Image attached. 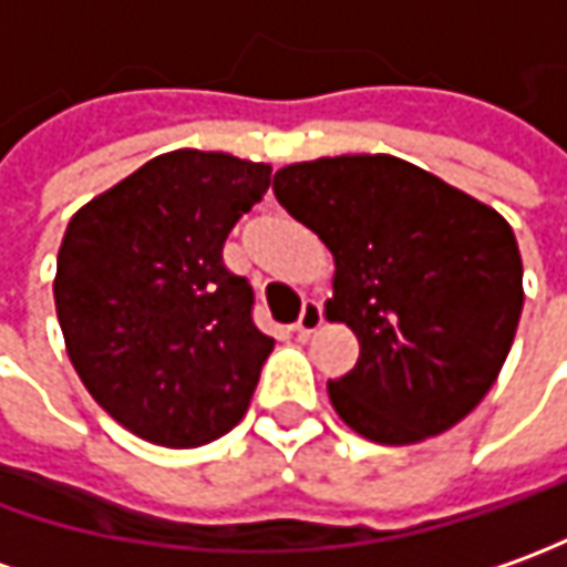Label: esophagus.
<instances>
[{"label": "esophagus", "mask_w": 567, "mask_h": 567, "mask_svg": "<svg viewBox=\"0 0 567 567\" xmlns=\"http://www.w3.org/2000/svg\"><path fill=\"white\" fill-rule=\"evenodd\" d=\"M324 324V311H321V302H315V299H309L306 306H302V315H299V321L292 324L296 328V333L299 337H311L315 330Z\"/></svg>", "instance_id": "obj_1"}]
</instances>
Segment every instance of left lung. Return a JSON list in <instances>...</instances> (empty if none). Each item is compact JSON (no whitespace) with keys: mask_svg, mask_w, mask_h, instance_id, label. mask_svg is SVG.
<instances>
[{"mask_svg":"<svg viewBox=\"0 0 567 567\" xmlns=\"http://www.w3.org/2000/svg\"><path fill=\"white\" fill-rule=\"evenodd\" d=\"M277 203L333 252L328 321L359 362L328 383L346 424L383 446L450 431L503 371L524 306L503 215L393 155H337L275 174Z\"/></svg>","mask_w":567,"mask_h":567,"instance_id":"1","label":"left lung"}]
</instances>
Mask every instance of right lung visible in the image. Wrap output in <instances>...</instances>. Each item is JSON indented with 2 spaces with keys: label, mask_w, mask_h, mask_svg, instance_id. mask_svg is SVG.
Masks as SVG:
<instances>
[{
  "label": "right lung",
  "mask_w": 567,
  "mask_h": 567,
  "mask_svg": "<svg viewBox=\"0 0 567 567\" xmlns=\"http://www.w3.org/2000/svg\"><path fill=\"white\" fill-rule=\"evenodd\" d=\"M268 184L271 165L165 152L64 230L52 290L68 359L90 396L155 446H205L249 409L275 340L221 252Z\"/></svg>",
  "instance_id": "right-lung-1"
}]
</instances>
